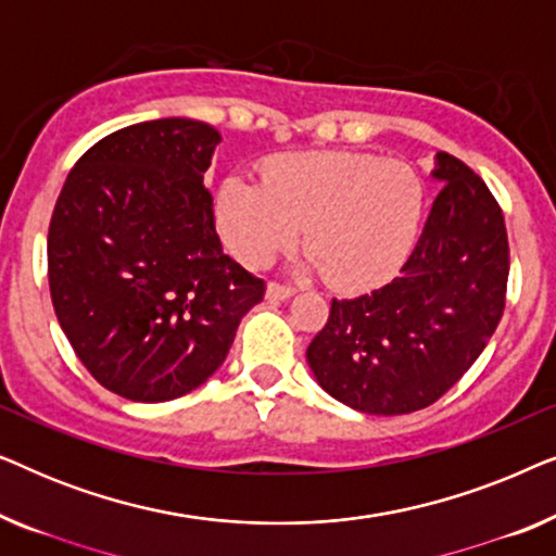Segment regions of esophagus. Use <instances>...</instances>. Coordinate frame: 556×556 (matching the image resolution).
<instances>
[{"instance_id": "esophagus-1", "label": "esophagus", "mask_w": 556, "mask_h": 556, "mask_svg": "<svg viewBox=\"0 0 556 556\" xmlns=\"http://www.w3.org/2000/svg\"><path fill=\"white\" fill-rule=\"evenodd\" d=\"M293 295V288L280 286V283H270L268 291H265V299L268 301H288Z\"/></svg>"}]
</instances>
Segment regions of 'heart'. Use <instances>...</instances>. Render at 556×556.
<instances>
[{
	"instance_id": "heart-1",
	"label": "heart",
	"mask_w": 556,
	"mask_h": 556,
	"mask_svg": "<svg viewBox=\"0 0 556 556\" xmlns=\"http://www.w3.org/2000/svg\"><path fill=\"white\" fill-rule=\"evenodd\" d=\"M225 245L261 268L299 240L301 270L362 291L405 263L420 232L425 185L413 166L344 149L295 151L270 159L263 181L227 177L215 197Z\"/></svg>"
}]
</instances>
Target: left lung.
Here are the masks:
<instances>
[{
    "instance_id": "left-lung-1",
    "label": "left lung",
    "mask_w": 556,
    "mask_h": 556,
    "mask_svg": "<svg viewBox=\"0 0 556 556\" xmlns=\"http://www.w3.org/2000/svg\"><path fill=\"white\" fill-rule=\"evenodd\" d=\"M443 189L400 276L331 301L308 344L318 387L367 415L422 409L466 375L504 314L508 238L489 187L460 159L435 154Z\"/></svg>"
}]
</instances>
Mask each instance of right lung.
<instances>
[{
  "label": "right lung",
  "instance_id": "right-lung-1",
  "mask_svg": "<svg viewBox=\"0 0 556 556\" xmlns=\"http://www.w3.org/2000/svg\"><path fill=\"white\" fill-rule=\"evenodd\" d=\"M217 128L143 121L90 147L48 232L60 329L105 390L166 402L223 367L265 286L223 253L204 189Z\"/></svg>",
  "mask_w": 556,
  "mask_h": 556
}]
</instances>
